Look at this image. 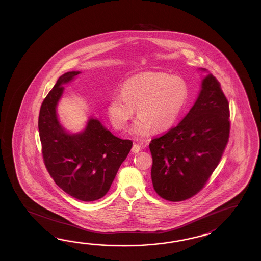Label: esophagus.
Returning a JSON list of instances; mask_svg holds the SVG:
<instances>
[{
	"mask_svg": "<svg viewBox=\"0 0 261 261\" xmlns=\"http://www.w3.org/2000/svg\"><path fill=\"white\" fill-rule=\"evenodd\" d=\"M140 150H141V145H139L138 144H133V148H132V152L133 154L139 153Z\"/></svg>",
	"mask_w": 261,
	"mask_h": 261,
	"instance_id": "34e87169",
	"label": "esophagus"
}]
</instances>
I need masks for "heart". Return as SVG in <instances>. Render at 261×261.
Listing matches in <instances>:
<instances>
[{"mask_svg":"<svg viewBox=\"0 0 261 261\" xmlns=\"http://www.w3.org/2000/svg\"><path fill=\"white\" fill-rule=\"evenodd\" d=\"M189 89L183 79L166 72H142L123 84L121 93L112 96L107 115L112 125L125 129L134 115L132 133L146 137L152 132H163L176 122L188 99Z\"/></svg>","mask_w":261,"mask_h":261,"instance_id":"heart-1","label":"heart"}]
</instances>
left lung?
Returning <instances> with one entry per match:
<instances>
[{"mask_svg": "<svg viewBox=\"0 0 261 261\" xmlns=\"http://www.w3.org/2000/svg\"><path fill=\"white\" fill-rule=\"evenodd\" d=\"M199 70L207 72L204 68ZM229 128L228 101L217 78L208 73L183 120L149 144L155 192L170 201L197 194L221 160Z\"/></svg>", "mask_w": 261, "mask_h": 261, "instance_id": "1", "label": "left lung"}]
</instances>
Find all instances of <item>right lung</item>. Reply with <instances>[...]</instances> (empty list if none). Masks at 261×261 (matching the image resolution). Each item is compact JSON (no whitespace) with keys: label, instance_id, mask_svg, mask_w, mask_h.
<instances>
[{"label":"right lung","instance_id":"add662e5","mask_svg":"<svg viewBox=\"0 0 261 261\" xmlns=\"http://www.w3.org/2000/svg\"><path fill=\"white\" fill-rule=\"evenodd\" d=\"M79 73L67 72L57 80L41 106L38 128L44 165L55 183L77 200L93 201L108 192L133 142L115 136L95 117L79 133L61 125L57 107L63 86Z\"/></svg>","mask_w":261,"mask_h":261}]
</instances>
